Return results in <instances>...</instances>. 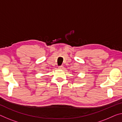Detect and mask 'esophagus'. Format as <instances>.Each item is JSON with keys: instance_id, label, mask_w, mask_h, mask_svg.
<instances>
[{"instance_id": "1", "label": "esophagus", "mask_w": 122, "mask_h": 122, "mask_svg": "<svg viewBox=\"0 0 122 122\" xmlns=\"http://www.w3.org/2000/svg\"><path fill=\"white\" fill-rule=\"evenodd\" d=\"M59 69H63V66H60L59 67Z\"/></svg>"}]
</instances>
